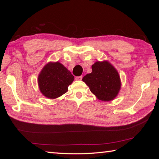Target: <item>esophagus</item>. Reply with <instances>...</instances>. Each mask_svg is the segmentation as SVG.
I'll return each instance as SVG.
<instances>
[{
  "mask_svg": "<svg viewBox=\"0 0 159 159\" xmlns=\"http://www.w3.org/2000/svg\"><path fill=\"white\" fill-rule=\"evenodd\" d=\"M76 80H82V79H83V76H76Z\"/></svg>",
  "mask_w": 159,
  "mask_h": 159,
  "instance_id": "esophagus-1",
  "label": "esophagus"
}]
</instances>
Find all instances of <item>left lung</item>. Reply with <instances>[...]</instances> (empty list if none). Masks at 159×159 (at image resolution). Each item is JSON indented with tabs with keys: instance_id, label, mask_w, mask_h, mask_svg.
<instances>
[{
	"instance_id": "1",
	"label": "left lung",
	"mask_w": 159,
	"mask_h": 159,
	"mask_svg": "<svg viewBox=\"0 0 159 159\" xmlns=\"http://www.w3.org/2000/svg\"><path fill=\"white\" fill-rule=\"evenodd\" d=\"M92 67V73L86 74L83 80L99 100H112L121 87L120 78L117 70L107 61H97Z\"/></svg>"
}]
</instances>
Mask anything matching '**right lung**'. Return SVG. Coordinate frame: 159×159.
I'll return each instance as SVG.
<instances>
[{"label":"right lung","mask_w":159,"mask_h":159,"mask_svg":"<svg viewBox=\"0 0 159 159\" xmlns=\"http://www.w3.org/2000/svg\"><path fill=\"white\" fill-rule=\"evenodd\" d=\"M74 79V76L61 63H49L39 74L38 85L43 96L55 99L67 92Z\"/></svg>","instance_id":"1"}]
</instances>
